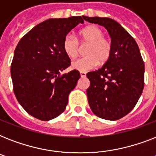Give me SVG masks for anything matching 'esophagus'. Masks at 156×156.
Wrapping results in <instances>:
<instances>
[{
  "mask_svg": "<svg viewBox=\"0 0 156 156\" xmlns=\"http://www.w3.org/2000/svg\"><path fill=\"white\" fill-rule=\"evenodd\" d=\"M80 75L82 78H85L86 75H87V73H86L85 72H80Z\"/></svg>",
  "mask_w": 156,
  "mask_h": 156,
  "instance_id": "1",
  "label": "esophagus"
}]
</instances>
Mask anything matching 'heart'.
<instances>
[{"instance_id":"heart-1","label":"heart","mask_w":156,"mask_h":156,"mask_svg":"<svg viewBox=\"0 0 156 156\" xmlns=\"http://www.w3.org/2000/svg\"><path fill=\"white\" fill-rule=\"evenodd\" d=\"M81 44H88L86 48V56L78 59L71 64V68L80 72L92 69L100 64L108 61L112 51L111 40L104 37V32L96 26H88L78 32ZM64 52L71 59L75 58L79 52L77 40L71 35H66L62 44Z\"/></svg>"}]
</instances>
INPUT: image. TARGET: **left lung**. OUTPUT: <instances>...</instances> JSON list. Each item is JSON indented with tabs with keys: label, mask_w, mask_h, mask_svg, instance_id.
Masks as SVG:
<instances>
[{
	"label": "left lung",
	"mask_w": 156,
	"mask_h": 156,
	"mask_svg": "<svg viewBox=\"0 0 156 156\" xmlns=\"http://www.w3.org/2000/svg\"><path fill=\"white\" fill-rule=\"evenodd\" d=\"M108 31L112 51L102 68L87 73L91 111L100 118L116 121L134 108L144 87V62L137 43L126 29L109 18L86 17Z\"/></svg>",
	"instance_id": "8db88e82"
}]
</instances>
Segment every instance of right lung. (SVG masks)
<instances>
[{"label": "right lung", "mask_w": 156, "mask_h": 156, "mask_svg": "<svg viewBox=\"0 0 156 156\" xmlns=\"http://www.w3.org/2000/svg\"><path fill=\"white\" fill-rule=\"evenodd\" d=\"M50 18L38 24L18 42L11 64L13 92L21 106L35 118L49 121L61 115L80 78L78 70L60 75L70 66L62 44L84 17Z\"/></svg>", "instance_id": "right-lung-1"}]
</instances>
